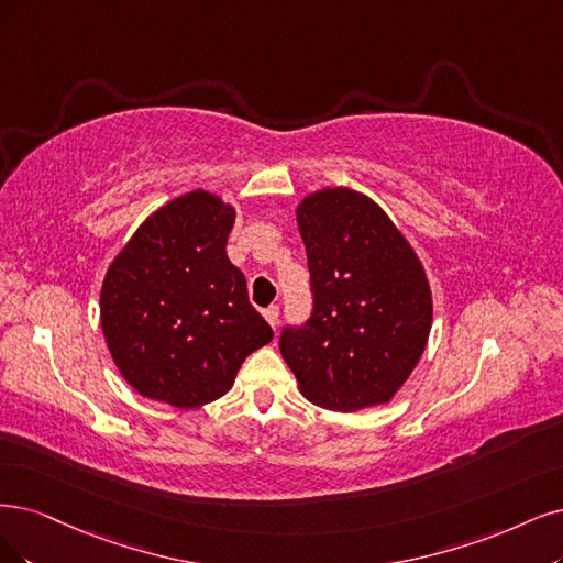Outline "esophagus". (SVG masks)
Masks as SVG:
<instances>
[{"instance_id":"esophagus-1","label":"esophagus","mask_w":563,"mask_h":563,"mask_svg":"<svg viewBox=\"0 0 563 563\" xmlns=\"http://www.w3.org/2000/svg\"><path fill=\"white\" fill-rule=\"evenodd\" d=\"M278 316H280V310H278V306H268L266 310H264V320L271 324V327H278Z\"/></svg>"}]
</instances>
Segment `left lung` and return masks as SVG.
Segmentation results:
<instances>
[{
  "instance_id": "8db88e82",
  "label": "left lung",
  "mask_w": 563,
  "mask_h": 563,
  "mask_svg": "<svg viewBox=\"0 0 563 563\" xmlns=\"http://www.w3.org/2000/svg\"><path fill=\"white\" fill-rule=\"evenodd\" d=\"M313 318L285 329L280 355L303 397L327 410L385 406L418 366L433 322L422 260L383 208L352 187L297 203Z\"/></svg>"
}]
</instances>
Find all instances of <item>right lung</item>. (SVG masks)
Here are the masks:
<instances>
[{"label":"right lung","instance_id":"obj_1","mask_svg":"<svg viewBox=\"0 0 563 563\" xmlns=\"http://www.w3.org/2000/svg\"><path fill=\"white\" fill-rule=\"evenodd\" d=\"M234 220V203L199 187L153 211L109 264L99 322L120 376L141 397L201 408L224 397L250 352L274 339L227 257Z\"/></svg>","mask_w":563,"mask_h":563}]
</instances>
